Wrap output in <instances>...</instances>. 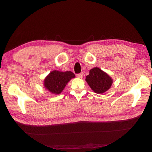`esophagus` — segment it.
Returning a JSON list of instances; mask_svg holds the SVG:
<instances>
[{"mask_svg":"<svg viewBox=\"0 0 152 152\" xmlns=\"http://www.w3.org/2000/svg\"><path fill=\"white\" fill-rule=\"evenodd\" d=\"M83 73H80V74H78L76 75V76L78 77V78H83Z\"/></svg>","mask_w":152,"mask_h":152,"instance_id":"obj_1","label":"esophagus"}]
</instances>
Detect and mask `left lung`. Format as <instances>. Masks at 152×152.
Listing matches in <instances>:
<instances>
[{
  "label": "left lung",
  "instance_id": "left-lung-1",
  "mask_svg": "<svg viewBox=\"0 0 152 152\" xmlns=\"http://www.w3.org/2000/svg\"><path fill=\"white\" fill-rule=\"evenodd\" d=\"M86 81L93 91L97 94L107 91L113 83L111 77L99 67H94L89 70V74L86 76Z\"/></svg>",
  "mask_w": 152,
  "mask_h": 152
}]
</instances>
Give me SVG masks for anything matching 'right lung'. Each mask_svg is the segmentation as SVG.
<instances>
[{"mask_svg": "<svg viewBox=\"0 0 152 152\" xmlns=\"http://www.w3.org/2000/svg\"><path fill=\"white\" fill-rule=\"evenodd\" d=\"M74 78L75 75L71 71L62 72L54 70L45 78L44 87L53 94L59 95L63 91L68 82Z\"/></svg>", "mask_w": 152, "mask_h": 152, "instance_id": "add662e5", "label": "right lung"}]
</instances>
